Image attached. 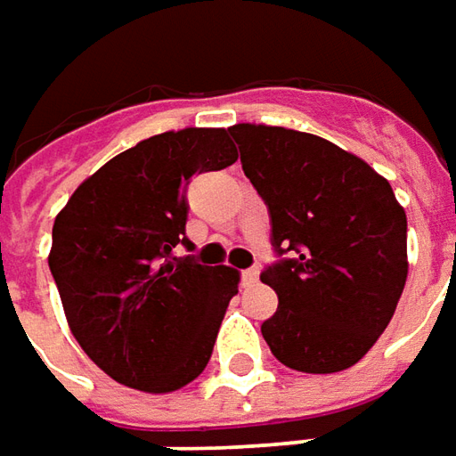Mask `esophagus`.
Segmentation results:
<instances>
[{"label": "esophagus", "instance_id": "1", "mask_svg": "<svg viewBox=\"0 0 456 456\" xmlns=\"http://www.w3.org/2000/svg\"><path fill=\"white\" fill-rule=\"evenodd\" d=\"M241 281H244V287H254V284L259 281V269H244V272H241Z\"/></svg>", "mask_w": 456, "mask_h": 456}]
</instances>
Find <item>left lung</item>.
Segmentation results:
<instances>
[{"label": "left lung", "instance_id": "1", "mask_svg": "<svg viewBox=\"0 0 456 456\" xmlns=\"http://www.w3.org/2000/svg\"><path fill=\"white\" fill-rule=\"evenodd\" d=\"M241 169L265 200L277 254L262 272L280 305L272 354L306 374L342 371L387 330L407 281V215L364 159L317 134L234 124Z\"/></svg>", "mask_w": 456, "mask_h": 456}]
</instances>
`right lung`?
<instances>
[{"label":"right lung","mask_w":456,"mask_h":456,"mask_svg":"<svg viewBox=\"0 0 456 456\" xmlns=\"http://www.w3.org/2000/svg\"><path fill=\"white\" fill-rule=\"evenodd\" d=\"M234 162L227 129L164 132L86 176L54 219L49 269L67 324L114 382L164 395L207 367L240 272L172 249H191L189 179Z\"/></svg>","instance_id":"right-lung-1"}]
</instances>
